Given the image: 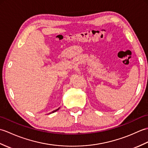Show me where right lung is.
Masks as SVG:
<instances>
[{"instance_id": "obj_1", "label": "right lung", "mask_w": 148, "mask_h": 148, "mask_svg": "<svg viewBox=\"0 0 148 148\" xmlns=\"http://www.w3.org/2000/svg\"><path fill=\"white\" fill-rule=\"evenodd\" d=\"M59 109V108L58 109H56V110H55V111H53L52 112H51V113H53V112H56V111H58V110Z\"/></svg>"}]
</instances>
